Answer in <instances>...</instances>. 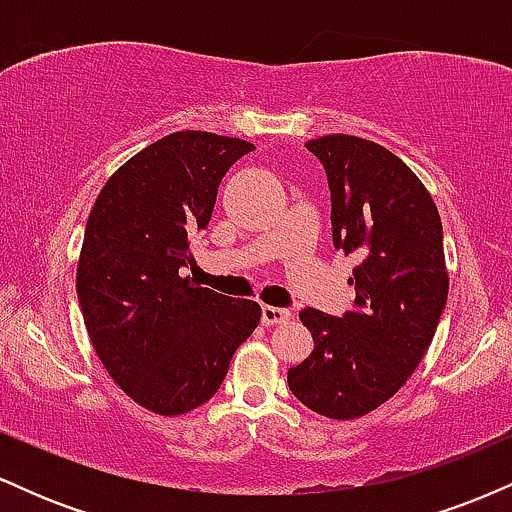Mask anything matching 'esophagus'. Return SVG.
Segmentation results:
<instances>
[{
    "label": "esophagus",
    "mask_w": 512,
    "mask_h": 512,
    "mask_svg": "<svg viewBox=\"0 0 512 512\" xmlns=\"http://www.w3.org/2000/svg\"><path fill=\"white\" fill-rule=\"evenodd\" d=\"M291 317V313L286 308H274V305H264L262 308V325L272 327L279 325V322H286Z\"/></svg>",
    "instance_id": "34e87169"
}]
</instances>
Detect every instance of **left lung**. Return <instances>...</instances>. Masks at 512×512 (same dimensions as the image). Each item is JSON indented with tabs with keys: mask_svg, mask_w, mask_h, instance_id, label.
I'll return each mask as SVG.
<instances>
[{
	"mask_svg": "<svg viewBox=\"0 0 512 512\" xmlns=\"http://www.w3.org/2000/svg\"><path fill=\"white\" fill-rule=\"evenodd\" d=\"M325 166L334 248L356 255L354 308L301 310L313 354L289 368L298 402L327 419H358L407 383L448 301L443 223L424 182L385 146L351 134L305 144Z\"/></svg>",
	"mask_w": 512,
	"mask_h": 512,
	"instance_id": "left-lung-1",
	"label": "left lung"
}]
</instances>
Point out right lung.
<instances>
[{
  "label": "right lung",
  "mask_w": 512,
  "mask_h": 512,
  "mask_svg": "<svg viewBox=\"0 0 512 512\" xmlns=\"http://www.w3.org/2000/svg\"><path fill=\"white\" fill-rule=\"evenodd\" d=\"M252 149L195 129L168 134L117 168L88 214L76 267L88 337L110 378L161 416L209 402L260 325L255 301L180 276L221 178Z\"/></svg>",
  "instance_id": "1"
}]
</instances>
